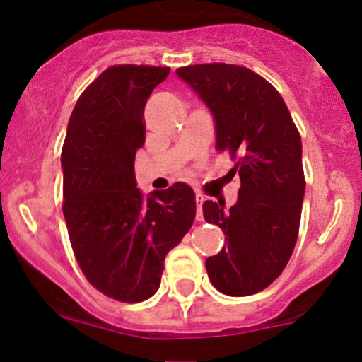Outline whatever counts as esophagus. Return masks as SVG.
<instances>
[{
	"label": "esophagus",
	"mask_w": 362,
	"mask_h": 362,
	"mask_svg": "<svg viewBox=\"0 0 362 362\" xmlns=\"http://www.w3.org/2000/svg\"><path fill=\"white\" fill-rule=\"evenodd\" d=\"M195 202H197V220H202V218H204V215H202V204L205 202V197L202 195L200 192H197Z\"/></svg>",
	"instance_id": "34e87169"
}]
</instances>
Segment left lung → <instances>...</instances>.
<instances>
[{
	"label": "left lung",
	"mask_w": 362,
	"mask_h": 362,
	"mask_svg": "<svg viewBox=\"0 0 362 362\" xmlns=\"http://www.w3.org/2000/svg\"><path fill=\"white\" fill-rule=\"evenodd\" d=\"M175 72L210 109L216 151L237 158L231 170L242 184L230 210L204 202L205 220L226 240L206 258V273L223 295H255L281 274L298 240L306 185L300 132L278 90L248 67L214 62Z\"/></svg>",
	"instance_id": "1"
}]
</instances>
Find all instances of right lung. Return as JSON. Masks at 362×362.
Listing matches in <instances>:
<instances>
[{
    "mask_svg": "<svg viewBox=\"0 0 362 362\" xmlns=\"http://www.w3.org/2000/svg\"><path fill=\"white\" fill-rule=\"evenodd\" d=\"M170 67L112 66L77 99L62 146V214L81 269L122 303L151 298L163 259L195 220V194L177 182L144 197L134 160L146 142L144 109Z\"/></svg>",
    "mask_w": 362,
    "mask_h": 362,
    "instance_id": "obj_1",
    "label": "right lung"
}]
</instances>
